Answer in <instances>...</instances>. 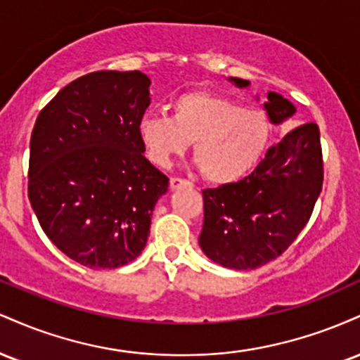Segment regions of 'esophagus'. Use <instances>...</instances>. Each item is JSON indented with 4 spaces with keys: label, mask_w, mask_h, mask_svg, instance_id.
Wrapping results in <instances>:
<instances>
[{
    "label": "esophagus",
    "mask_w": 360,
    "mask_h": 360,
    "mask_svg": "<svg viewBox=\"0 0 360 360\" xmlns=\"http://www.w3.org/2000/svg\"><path fill=\"white\" fill-rule=\"evenodd\" d=\"M169 186H171V189H177V188H183V186H191V183L186 179H181V177H171Z\"/></svg>",
    "instance_id": "esophagus-1"
}]
</instances>
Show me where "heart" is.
Segmentation results:
<instances>
[{
	"label": "heart",
	"mask_w": 360,
	"mask_h": 360,
	"mask_svg": "<svg viewBox=\"0 0 360 360\" xmlns=\"http://www.w3.org/2000/svg\"><path fill=\"white\" fill-rule=\"evenodd\" d=\"M269 134V118L262 110L242 108L206 91L181 94L172 103V117L146 115L137 127L147 159L159 167H167L194 142V162L214 184L245 176L262 155Z\"/></svg>",
	"instance_id": "1"
}]
</instances>
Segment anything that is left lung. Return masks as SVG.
I'll list each match as a JSON object with an SVG mask.
<instances>
[{
  "label": "left lung",
  "instance_id": "1",
  "mask_svg": "<svg viewBox=\"0 0 360 360\" xmlns=\"http://www.w3.org/2000/svg\"><path fill=\"white\" fill-rule=\"evenodd\" d=\"M237 88L249 81L229 77ZM269 122L281 125L296 113L295 105L269 91L264 103ZM323 184L320 130L303 123L288 131L254 172L237 183L205 189L203 254L223 267L257 269L279 257L304 229Z\"/></svg>",
  "mask_w": 360,
  "mask_h": 360
}]
</instances>
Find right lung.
Listing matches in <instances>:
<instances>
[{"mask_svg": "<svg viewBox=\"0 0 360 360\" xmlns=\"http://www.w3.org/2000/svg\"><path fill=\"white\" fill-rule=\"evenodd\" d=\"M140 71H98L62 88L37 117L28 200L53 245L89 269L142 254L169 179L143 155L137 127L150 105Z\"/></svg>", "mask_w": 360, "mask_h": 360, "instance_id": "obj_1", "label": "right lung"}]
</instances>
